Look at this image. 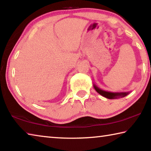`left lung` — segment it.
<instances>
[{
	"instance_id": "1",
	"label": "left lung",
	"mask_w": 151,
	"mask_h": 151,
	"mask_svg": "<svg viewBox=\"0 0 151 151\" xmlns=\"http://www.w3.org/2000/svg\"><path fill=\"white\" fill-rule=\"evenodd\" d=\"M93 86L95 91L100 94L104 97L109 99H119V98H122L129 94L131 92H122V93H112V92H109L104 90H102L100 88H99L95 84H93Z\"/></svg>"
}]
</instances>
